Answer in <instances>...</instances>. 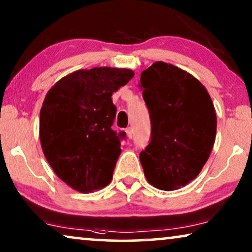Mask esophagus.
<instances>
[{
	"instance_id": "obj_1",
	"label": "esophagus",
	"mask_w": 252,
	"mask_h": 252,
	"mask_svg": "<svg viewBox=\"0 0 252 252\" xmlns=\"http://www.w3.org/2000/svg\"><path fill=\"white\" fill-rule=\"evenodd\" d=\"M126 137H128L129 139H131L132 136H133L132 128H126Z\"/></svg>"
}]
</instances>
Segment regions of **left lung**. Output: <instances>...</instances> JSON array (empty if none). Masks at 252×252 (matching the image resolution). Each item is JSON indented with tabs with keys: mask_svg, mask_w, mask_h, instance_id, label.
Here are the masks:
<instances>
[{
	"mask_svg": "<svg viewBox=\"0 0 252 252\" xmlns=\"http://www.w3.org/2000/svg\"><path fill=\"white\" fill-rule=\"evenodd\" d=\"M140 87L152 124V138L139 156L144 174L158 189H181L198 176L212 152V99L191 73L162 61L144 70Z\"/></svg>",
	"mask_w": 252,
	"mask_h": 252,
	"instance_id": "left-lung-1",
	"label": "left lung"
}]
</instances>
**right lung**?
<instances>
[{"label": "right lung", "instance_id": "add662e5", "mask_svg": "<svg viewBox=\"0 0 252 252\" xmlns=\"http://www.w3.org/2000/svg\"><path fill=\"white\" fill-rule=\"evenodd\" d=\"M130 69L99 66L76 70L47 92L40 110L42 152L63 182L82 193L112 181L121 137L112 126V94L132 78Z\"/></svg>", "mask_w": 252, "mask_h": 252}]
</instances>
